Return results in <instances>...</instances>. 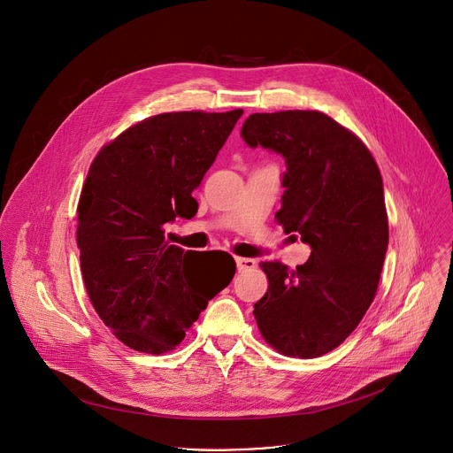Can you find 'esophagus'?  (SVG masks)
Listing matches in <instances>:
<instances>
[{
	"label": "esophagus",
	"instance_id": "esophagus-1",
	"mask_svg": "<svg viewBox=\"0 0 453 453\" xmlns=\"http://www.w3.org/2000/svg\"><path fill=\"white\" fill-rule=\"evenodd\" d=\"M238 271H251L257 267V260L255 258H243V257H236L234 258Z\"/></svg>",
	"mask_w": 453,
	"mask_h": 453
}]
</instances>
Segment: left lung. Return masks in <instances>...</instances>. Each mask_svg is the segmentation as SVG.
Returning <instances> with one entry per match:
<instances>
[{"label":"left lung","mask_w":453,"mask_h":453,"mask_svg":"<svg viewBox=\"0 0 453 453\" xmlns=\"http://www.w3.org/2000/svg\"><path fill=\"white\" fill-rule=\"evenodd\" d=\"M240 135L285 158L276 220L312 250L295 271L262 264L269 289L255 303L258 328L280 354L323 356L350 336L378 291L388 248L380 168L352 132L314 110L253 113Z\"/></svg>","instance_id":"obj_1"}]
</instances>
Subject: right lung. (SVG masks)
<instances>
[{"mask_svg":"<svg viewBox=\"0 0 453 453\" xmlns=\"http://www.w3.org/2000/svg\"><path fill=\"white\" fill-rule=\"evenodd\" d=\"M242 110L173 111L144 119L94 158L77 205V248L90 302L127 347L173 350L234 276L217 271L202 285L195 251L166 240V224L195 217L191 196Z\"/></svg>","mask_w":453,"mask_h":453,"instance_id":"obj_1","label":"right lung"}]
</instances>
